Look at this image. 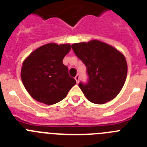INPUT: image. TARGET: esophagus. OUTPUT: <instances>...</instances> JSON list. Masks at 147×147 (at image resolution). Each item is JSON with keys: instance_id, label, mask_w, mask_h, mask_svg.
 Instances as JSON below:
<instances>
[{"instance_id": "34e87169", "label": "esophagus", "mask_w": 147, "mask_h": 147, "mask_svg": "<svg viewBox=\"0 0 147 147\" xmlns=\"http://www.w3.org/2000/svg\"><path fill=\"white\" fill-rule=\"evenodd\" d=\"M80 76L79 74H77L76 76H75V80H76V82H79V81H80Z\"/></svg>"}]
</instances>
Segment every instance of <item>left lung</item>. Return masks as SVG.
I'll return each mask as SVG.
<instances>
[{
	"label": "left lung",
	"instance_id": "8db88e82",
	"mask_svg": "<svg viewBox=\"0 0 147 147\" xmlns=\"http://www.w3.org/2000/svg\"><path fill=\"white\" fill-rule=\"evenodd\" d=\"M71 47L87 67L88 82L79 84L85 97L98 105L113 99L127 78V64L124 56L99 40L74 43Z\"/></svg>",
	"mask_w": 147,
	"mask_h": 147
}]
</instances>
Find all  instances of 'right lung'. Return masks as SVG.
Masks as SVG:
<instances>
[{"label": "right lung", "instance_id": "right-lung-1", "mask_svg": "<svg viewBox=\"0 0 147 147\" xmlns=\"http://www.w3.org/2000/svg\"><path fill=\"white\" fill-rule=\"evenodd\" d=\"M71 45L49 43L34 51L23 62L21 80L32 98L51 105L62 101L76 83L62 63Z\"/></svg>", "mask_w": 147, "mask_h": 147}]
</instances>
